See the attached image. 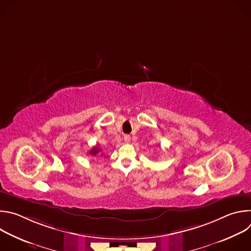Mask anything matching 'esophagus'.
Returning a JSON list of instances; mask_svg holds the SVG:
<instances>
[{"label": "esophagus", "mask_w": 251, "mask_h": 251, "mask_svg": "<svg viewBox=\"0 0 251 251\" xmlns=\"http://www.w3.org/2000/svg\"><path fill=\"white\" fill-rule=\"evenodd\" d=\"M130 140H131L130 135H125V136H124V141H125L126 143H129V142H130Z\"/></svg>", "instance_id": "1"}]
</instances>
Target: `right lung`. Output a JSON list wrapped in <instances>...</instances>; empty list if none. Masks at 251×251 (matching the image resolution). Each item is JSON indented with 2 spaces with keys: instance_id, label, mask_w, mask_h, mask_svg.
I'll return each instance as SVG.
<instances>
[{
  "instance_id": "add662e5",
  "label": "right lung",
  "mask_w": 251,
  "mask_h": 251,
  "mask_svg": "<svg viewBox=\"0 0 251 251\" xmlns=\"http://www.w3.org/2000/svg\"><path fill=\"white\" fill-rule=\"evenodd\" d=\"M99 152H100V149H99L98 147H94V148H92V149L90 150V154L93 155V156L97 155Z\"/></svg>"
}]
</instances>
